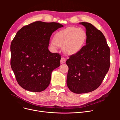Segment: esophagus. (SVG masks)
<instances>
[{"mask_svg": "<svg viewBox=\"0 0 120 120\" xmlns=\"http://www.w3.org/2000/svg\"><path fill=\"white\" fill-rule=\"evenodd\" d=\"M66 60L64 57H62L61 58V59H60V63L61 64H64L66 63Z\"/></svg>", "mask_w": 120, "mask_h": 120, "instance_id": "1", "label": "esophagus"}]
</instances>
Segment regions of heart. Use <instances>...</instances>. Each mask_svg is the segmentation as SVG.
Here are the masks:
<instances>
[{
	"label": "heart",
	"instance_id": "obj_1",
	"mask_svg": "<svg viewBox=\"0 0 120 120\" xmlns=\"http://www.w3.org/2000/svg\"><path fill=\"white\" fill-rule=\"evenodd\" d=\"M86 38V32L83 29L70 26L56 32L50 46L53 50H56L58 46L63 48L65 53L74 55L82 50Z\"/></svg>",
	"mask_w": 120,
	"mask_h": 120
}]
</instances>
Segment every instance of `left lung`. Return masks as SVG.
Masks as SVG:
<instances>
[{
  "mask_svg": "<svg viewBox=\"0 0 120 120\" xmlns=\"http://www.w3.org/2000/svg\"><path fill=\"white\" fill-rule=\"evenodd\" d=\"M79 24L86 29V45L66 61L67 86L75 94L91 92L99 88L110 66V49L102 32L91 23Z\"/></svg>",
  "mask_w": 120,
  "mask_h": 120,
  "instance_id": "left-lung-1",
  "label": "left lung"
}]
</instances>
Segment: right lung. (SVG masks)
Returning a JSON list of instances; mask_svg holds the SVG:
<instances>
[{"label":"right lung","mask_w":120,"mask_h":120,"mask_svg":"<svg viewBox=\"0 0 120 120\" xmlns=\"http://www.w3.org/2000/svg\"><path fill=\"white\" fill-rule=\"evenodd\" d=\"M64 26L57 22L35 21L17 31L10 45L11 67L19 85L40 92L49 86L52 72L60 64L61 56L49 50L53 32Z\"/></svg>","instance_id":"add662e5"}]
</instances>
